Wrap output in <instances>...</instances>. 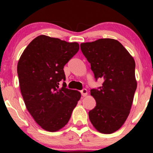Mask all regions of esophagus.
<instances>
[{"mask_svg":"<svg viewBox=\"0 0 153 153\" xmlns=\"http://www.w3.org/2000/svg\"><path fill=\"white\" fill-rule=\"evenodd\" d=\"M80 92H81V95H82L83 97H85V96H86L87 94H88L87 90L85 89V88L81 90V91Z\"/></svg>","mask_w":153,"mask_h":153,"instance_id":"1","label":"esophagus"}]
</instances>
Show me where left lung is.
<instances>
[{"mask_svg": "<svg viewBox=\"0 0 153 153\" xmlns=\"http://www.w3.org/2000/svg\"><path fill=\"white\" fill-rule=\"evenodd\" d=\"M80 47L95 80L103 79L102 86L91 90L96 106L88 112L89 119L100 132L113 133L124 124L132 104L137 86L135 61L114 39H99Z\"/></svg>", "mask_w": 153, "mask_h": 153, "instance_id": "1", "label": "left lung"}]
</instances>
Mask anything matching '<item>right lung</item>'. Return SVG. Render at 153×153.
Segmentation results:
<instances>
[{"label":"right lung","mask_w":153,"mask_h":153,"mask_svg":"<svg viewBox=\"0 0 153 153\" xmlns=\"http://www.w3.org/2000/svg\"><path fill=\"white\" fill-rule=\"evenodd\" d=\"M76 42L39 35L23 52L17 65L22 95L27 110L45 130L56 131L70 120L81 98L67 88L63 68L78 52Z\"/></svg>","instance_id":"add662e5"}]
</instances>
